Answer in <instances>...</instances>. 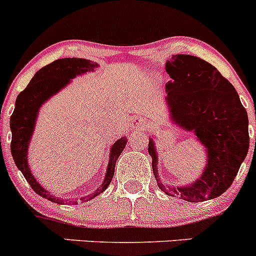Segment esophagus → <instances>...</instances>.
I'll return each mask as SVG.
<instances>
[{
  "label": "esophagus",
  "instance_id": "obj_1",
  "mask_svg": "<svg viewBox=\"0 0 256 256\" xmlns=\"http://www.w3.org/2000/svg\"><path fill=\"white\" fill-rule=\"evenodd\" d=\"M144 126H146V121L141 116H138L131 121V128H135V130H141V128H144Z\"/></svg>",
  "mask_w": 256,
  "mask_h": 256
}]
</instances>
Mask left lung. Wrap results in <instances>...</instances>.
I'll use <instances>...</instances> for the list:
<instances>
[{"instance_id": "obj_1", "label": "left lung", "mask_w": 256, "mask_h": 256, "mask_svg": "<svg viewBox=\"0 0 256 256\" xmlns=\"http://www.w3.org/2000/svg\"><path fill=\"white\" fill-rule=\"evenodd\" d=\"M166 72V102L174 124L192 131L207 150V164L200 177L187 186L174 187L161 182L157 174L154 141L150 138L152 170L162 192L187 202H204L223 194L238 174L249 151L248 114L238 92L216 66L188 54L172 56Z\"/></svg>"}]
</instances>
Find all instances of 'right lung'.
<instances>
[{
	"instance_id": "right-lung-1",
	"label": "right lung",
	"mask_w": 256,
	"mask_h": 256,
	"mask_svg": "<svg viewBox=\"0 0 256 256\" xmlns=\"http://www.w3.org/2000/svg\"><path fill=\"white\" fill-rule=\"evenodd\" d=\"M98 66H99L98 63L82 58H63L54 60L53 63L43 66L34 74L27 88L18 94L16 99L14 112L11 115V120H10V126H11L12 131V157H14V164H16L18 170L22 172L32 190L37 194L42 196L43 198L53 203L76 204V200H62V198L50 194V192L46 190L36 180L34 176L30 172V166H28V146H30V138H32L33 131H34L38 112L49 98L56 94L64 86H66L72 79L76 78V76L85 74L86 72H94V69ZM126 142H128V138H121L112 144V148H110V158L104 182L102 183L100 188H98L96 192L80 198L82 202L92 200L106 190L114 177L116 161L125 148Z\"/></svg>"
}]
</instances>
